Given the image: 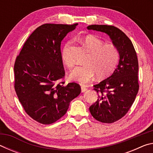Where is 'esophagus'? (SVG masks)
<instances>
[{
    "label": "esophagus",
    "instance_id": "1",
    "mask_svg": "<svg viewBox=\"0 0 153 153\" xmlns=\"http://www.w3.org/2000/svg\"><path fill=\"white\" fill-rule=\"evenodd\" d=\"M88 90L87 88L85 86H81V90H82V92H84L85 91H86Z\"/></svg>",
    "mask_w": 153,
    "mask_h": 153
}]
</instances>
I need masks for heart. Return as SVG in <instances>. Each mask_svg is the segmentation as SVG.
Here are the masks:
<instances>
[{
    "label": "heart",
    "instance_id": "1",
    "mask_svg": "<svg viewBox=\"0 0 153 153\" xmlns=\"http://www.w3.org/2000/svg\"><path fill=\"white\" fill-rule=\"evenodd\" d=\"M83 46L88 51L89 55L84 65L75 67L69 75L70 79L81 84H86L98 75L105 77L113 73L118 63L120 53L113 44H104L102 40L94 36H87L82 40ZM61 59L67 67H71L74 60L71 55V43L67 42L61 53Z\"/></svg>",
    "mask_w": 153,
    "mask_h": 153
}]
</instances>
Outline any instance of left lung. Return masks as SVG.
I'll list each match as a JSON object with an SVG mask.
<instances>
[{
  "label": "left lung",
  "instance_id": "obj_1",
  "mask_svg": "<svg viewBox=\"0 0 153 153\" xmlns=\"http://www.w3.org/2000/svg\"><path fill=\"white\" fill-rule=\"evenodd\" d=\"M87 29L107 33L120 53V61L113 74L94 86L98 98L89 108L97 121L111 123L128 113L138 94V57L131 41L119 28L113 25H91Z\"/></svg>",
  "mask_w": 153,
  "mask_h": 153
}]
</instances>
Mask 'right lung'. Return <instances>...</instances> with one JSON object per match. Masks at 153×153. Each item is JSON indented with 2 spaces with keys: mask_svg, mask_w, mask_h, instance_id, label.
<instances>
[{
  "mask_svg": "<svg viewBox=\"0 0 153 153\" xmlns=\"http://www.w3.org/2000/svg\"><path fill=\"white\" fill-rule=\"evenodd\" d=\"M73 25L46 24L25 41L14 65L15 90L28 115L51 124L66 113L69 103L81 92L77 83L64 85L61 43Z\"/></svg>",
  "mask_w": 153,
  "mask_h": 153,
  "instance_id": "1",
  "label": "right lung"
}]
</instances>
